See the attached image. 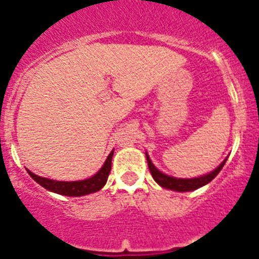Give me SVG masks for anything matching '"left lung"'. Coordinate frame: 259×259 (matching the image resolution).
<instances>
[{
  "instance_id": "8db88e82",
  "label": "left lung",
  "mask_w": 259,
  "mask_h": 259,
  "mask_svg": "<svg viewBox=\"0 0 259 259\" xmlns=\"http://www.w3.org/2000/svg\"><path fill=\"white\" fill-rule=\"evenodd\" d=\"M146 154V161H148V166H149L150 174H152L153 179L158 183V184L163 187V188L171 189V191H176V192H189V191H194V189H198L203 185H206L207 183L211 182L214 179L215 176L218 175L219 171L223 168L224 163L227 161V158L219 164L214 171L209 172L207 175L200 176V178H192V179H178V178H172V176H168L166 174L161 172V171L158 170L157 167L152 163L150 161L149 155L148 153Z\"/></svg>"
}]
</instances>
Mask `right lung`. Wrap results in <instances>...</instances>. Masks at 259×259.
<instances>
[{"label": "right lung", "instance_id": "1", "mask_svg": "<svg viewBox=\"0 0 259 259\" xmlns=\"http://www.w3.org/2000/svg\"><path fill=\"white\" fill-rule=\"evenodd\" d=\"M113 153L114 150H111V153L106 158V161H105L104 166L101 167V170L98 171L96 175H93L89 179L79 180V182H57V180H50L47 179V178H41V176L35 175V174L31 172L29 170H27V172L29 174L32 179L35 180L36 183H38L41 187H44L45 189H48V191L54 192V193L58 194H63V196H70V197H79V196L95 193V192L100 191L106 184L110 170H111Z\"/></svg>", "mask_w": 259, "mask_h": 259}]
</instances>
